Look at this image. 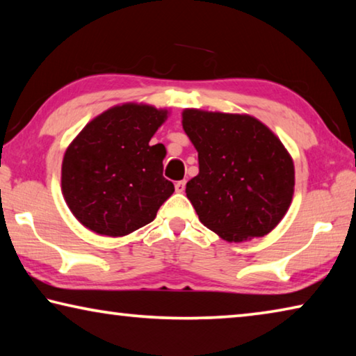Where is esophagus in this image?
<instances>
[{"instance_id": "34e87169", "label": "esophagus", "mask_w": 356, "mask_h": 356, "mask_svg": "<svg viewBox=\"0 0 356 356\" xmlns=\"http://www.w3.org/2000/svg\"><path fill=\"white\" fill-rule=\"evenodd\" d=\"M185 185H186L185 180H179V182H176V191L177 193H184L185 191Z\"/></svg>"}]
</instances>
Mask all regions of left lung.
I'll return each mask as SVG.
<instances>
[{
	"mask_svg": "<svg viewBox=\"0 0 356 356\" xmlns=\"http://www.w3.org/2000/svg\"><path fill=\"white\" fill-rule=\"evenodd\" d=\"M182 125L200 161L185 193L202 225L227 242L273 231L295 185L292 156L280 138L248 114L188 108Z\"/></svg>",
	"mask_w": 356,
	"mask_h": 356,
	"instance_id": "obj_1",
	"label": "left lung"
}]
</instances>
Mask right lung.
<instances>
[{
  "label": "right lung",
  "mask_w": 356,
  "mask_h": 356,
  "mask_svg": "<svg viewBox=\"0 0 356 356\" xmlns=\"http://www.w3.org/2000/svg\"><path fill=\"white\" fill-rule=\"evenodd\" d=\"M168 110L122 104L94 118L63 159L61 188L70 212L89 231L122 237L154 221L174 193L163 177V144L150 138Z\"/></svg>",
  "instance_id": "add662e5"
}]
</instances>
